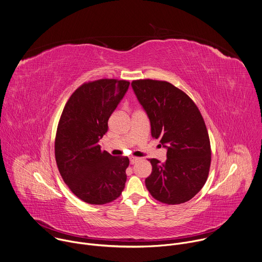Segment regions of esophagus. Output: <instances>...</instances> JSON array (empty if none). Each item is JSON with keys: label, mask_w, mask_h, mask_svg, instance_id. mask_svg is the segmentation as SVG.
<instances>
[{"label": "esophagus", "mask_w": 262, "mask_h": 262, "mask_svg": "<svg viewBox=\"0 0 262 262\" xmlns=\"http://www.w3.org/2000/svg\"><path fill=\"white\" fill-rule=\"evenodd\" d=\"M138 160H139V158H138V157H130V158H129V162H130L132 164L136 163Z\"/></svg>", "instance_id": "esophagus-1"}]
</instances>
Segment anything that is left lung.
<instances>
[{"label":"left lung","mask_w":262,"mask_h":262,"mask_svg":"<svg viewBox=\"0 0 262 262\" xmlns=\"http://www.w3.org/2000/svg\"><path fill=\"white\" fill-rule=\"evenodd\" d=\"M132 86L150 119L152 137L167 149L164 162L148 159L152 171L146 187L162 204L186 203L209 176L211 144L205 120L195 103L169 82L140 79Z\"/></svg>","instance_id":"obj_1"}]
</instances>
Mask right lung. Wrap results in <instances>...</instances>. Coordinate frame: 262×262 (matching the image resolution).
<instances>
[{"label":"right lung","instance_id":"obj_1","mask_svg":"<svg viewBox=\"0 0 262 262\" xmlns=\"http://www.w3.org/2000/svg\"><path fill=\"white\" fill-rule=\"evenodd\" d=\"M128 86V81L117 79L85 82L60 115L54 142L56 164L70 190L87 204L111 203L124 189L128 157L102 151L99 141Z\"/></svg>","mask_w":262,"mask_h":262}]
</instances>
